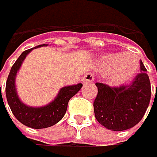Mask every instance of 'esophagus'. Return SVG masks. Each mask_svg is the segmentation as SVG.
Returning a JSON list of instances; mask_svg holds the SVG:
<instances>
[{
  "instance_id": "34e87169",
  "label": "esophagus",
  "mask_w": 157,
  "mask_h": 157,
  "mask_svg": "<svg viewBox=\"0 0 157 157\" xmlns=\"http://www.w3.org/2000/svg\"><path fill=\"white\" fill-rule=\"evenodd\" d=\"M94 78H95V75H94L92 73H87V74H85L84 77H83V82L84 83L92 82Z\"/></svg>"
}]
</instances>
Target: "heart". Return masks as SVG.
Listing matches in <instances>:
<instances>
[{
  "mask_svg": "<svg viewBox=\"0 0 157 157\" xmlns=\"http://www.w3.org/2000/svg\"><path fill=\"white\" fill-rule=\"evenodd\" d=\"M100 65L104 71H109L113 83H123L133 77L139 68V59L134 53H109L101 57Z\"/></svg>",
  "mask_w": 157,
  "mask_h": 157,
  "instance_id": "b5f03b06",
  "label": "heart"
}]
</instances>
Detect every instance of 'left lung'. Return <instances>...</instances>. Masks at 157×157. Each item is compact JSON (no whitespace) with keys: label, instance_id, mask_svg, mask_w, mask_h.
<instances>
[{"label":"left lung","instance_id":"8db88e82","mask_svg":"<svg viewBox=\"0 0 157 157\" xmlns=\"http://www.w3.org/2000/svg\"><path fill=\"white\" fill-rule=\"evenodd\" d=\"M140 71L130 84L110 86L96 82L94 115L99 124L111 131H124L143 119L151 96V86L146 67L140 62Z\"/></svg>","mask_w":157,"mask_h":157}]
</instances>
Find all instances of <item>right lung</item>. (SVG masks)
Returning <instances> with one entry per match:
<instances>
[{
    "mask_svg": "<svg viewBox=\"0 0 157 157\" xmlns=\"http://www.w3.org/2000/svg\"><path fill=\"white\" fill-rule=\"evenodd\" d=\"M44 45H39L34 48ZM32 49L33 48L22 52V54L18 57V59L15 61V63L11 67L8 79H6V96L11 112L20 123L33 129H43L55 125L63 118L64 115L66 114L67 108H68L69 100L82 88V84L78 83L77 85L63 87L60 90L58 96L56 97L55 100L44 107L34 108L24 105L17 97L14 86V79L23 60Z\"/></svg>",
    "mask_w": 157,
    "mask_h": 157,
    "instance_id": "1",
    "label": "right lung"
}]
</instances>
